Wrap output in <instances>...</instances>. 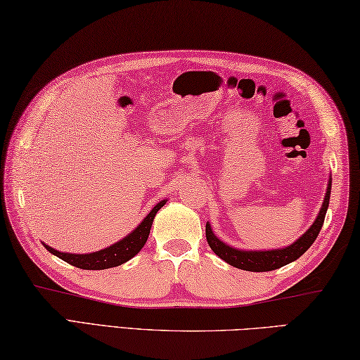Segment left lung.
<instances>
[{"mask_svg": "<svg viewBox=\"0 0 360 360\" xmlns=\"http://www.w3.org/2000/svg\"><path fill=\"white\" fill-rule=\"evenodd\" d=\"M330 187H332V179L329 178L323 206L319 209L315 221H313V225L296 240V243H292L288 247L276 248V250H239V248H233L215 236L211 225H209V221L206 224L207 244L217 257L226 261L228 264H231L243 271L267 272V271L278 269V267L286 266L288 263H292V261H296L299 257H302V255L309 250L310 245L315 243V239L318 238L319 231H321L326 211H328L329 207Z\"/></svg>", "mask_w": 360, "mask_h": 360, "instance_id": "left-lung-1", "label": "left lung"}]
</instances>
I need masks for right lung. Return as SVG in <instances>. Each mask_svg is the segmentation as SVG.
Returning <instances> with one entry per match:
<instances>
[{
	"instance_id": "add662e5",
	"label": "right lung",
	"mask_w": 360,
	"mask_h": 360,
	"mask_svg": "<svg viewBox=\"0 0 360 360\" xmlns=\"http://www.w3.org/2000/svg\"><path fill=\"white\" fill-rule=\"evenodd\" d=\"M167 200H162L158 202L149 212L145 219H143L141 224L135 228L132 233H129L126 238H122L120 243L110 245L107 248H102L99 252L93 253H64L58 252L53 247L45 245L50 253H53L55 257L61 258L66 263L80 267V269H88V271H102V269H110V267L121 266L134 258L136 253H139L143 245L146 244L149 231H151V225L154 221L155 214H158L159 209L165 205Z\"/></svg>"
}]
</instances>
